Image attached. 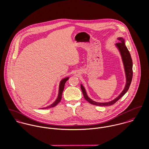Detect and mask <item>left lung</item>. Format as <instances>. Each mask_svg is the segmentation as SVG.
Masks as SVG:
<instances>
[{
    "instance_id": "8db88e82",
    "label": "left lung",
    "mask_w": 149,
    "mask_h": 149,
    "mask_svg": "<svg viewBox=\"0 0 149 149\" xmlns=\"http://www.w3.org/2000/svg\"><path fill=\"white\" fill-rule=\"evenodd\" d=\"M119 42L115 44L116 47L119 50L120 54L122 57V62L123 64L125 75H126V83L125 86V88L123 89V91L120 93V94L116 97L115 99L108 102H104V103H100V102H96L93 100H92L91 99H90L88 96L87 95V93L86 92L85 88L83 86V85L81 84V89L83 92L84 97L85 100L88 102L89 103L95 105V106H111L113 104H115L118 100H119L127 92L129 87L131 84L132 79V61L131 59V57L130 55V53L128 51V50L125 44V40L122 37H119L118 38Z\"/></svg>"
}]
</instances>
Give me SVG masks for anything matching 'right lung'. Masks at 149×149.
Here are the masks:
<instances>
[{
	"instance_id": "add662e5",
	"label": "right lung",
	"mask_w": 149,
	"mask_h": 149,
	"mask_svg": "<svg viewBox=\"0 0 149 149\" xmlns=\"http://www.w3.org/2000/svg\"><path fill=\"white\" fill-rule=\"evenodd\" d=\"M69 77L64 78L63 79H62L60 83V85H59V89H58V95L57 96V99L55 100L54 102H53V103H52L51 105L49 106L46 107L44 108H41L40 109H47V108H50L52 107L56 106V105L58 104V103H60L61 102V98H62V94L63 92V91L64 89V86H65V84L66 82V81H68V80L69 79Z\"/></svg>"
}]
</instances>
